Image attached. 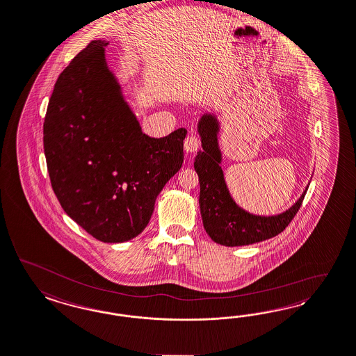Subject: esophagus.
Here are the masks:
<instances>
[{"mask_svg":"<svg viewBox=\"0 0 356 356\" xmlns=\"http://www.w3.org/2000/svg\"><path fill=\"white\" fill-rule=\"evenodd\" d=\"M201 146V139L197 134L188 135L185 138L184 147L188 152H195Z\"/></svg>","mask_w":356,"mask_h":356,"instance_id":"esophagus-1","label":"esophagus"}]
</instances>
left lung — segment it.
<instances>
[{
    "mask_svg": "<svg viewBox=\"0 0 356 356\" xmlns=\"http://www.w3.org/2000/svg\"><path fill=\"white\" fill-rule=\"evenodd\" d=\"M202 149L195 160L200 181V209L204 227L218 245L227 247L252 245L282 233L301 208L307 189L293 207L279 216H254L239 208L225 184L221 152L217 142L218 122L211 114H205L198 122Z\"/></svg>",
    "mask_w": 356,
    "mask_h": 356,
    "instance_id": "obj_1",
    "label": "left lung"
}]
</instances>
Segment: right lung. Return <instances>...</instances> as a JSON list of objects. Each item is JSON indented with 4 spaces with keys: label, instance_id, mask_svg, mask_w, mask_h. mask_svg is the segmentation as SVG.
<instances>
[{
    "label": "right lung",
    "instance_id": "obj_1",
    "mask_svg": "<svg viewBox=\"0 0 356 356\" xmlns=\"http://www.w3.org/2000/svg\"><path fill=\"white\" fill-rule=\"evenodd\" d=\"M92 40L62 74L43 123L49 180L64 211L101 242L120 243L147 226L156 197L181 168L186 129L142 133Z\"/></svg>",
    "mask_w": 356,
    "mask_h": 356
}]
</instances>
